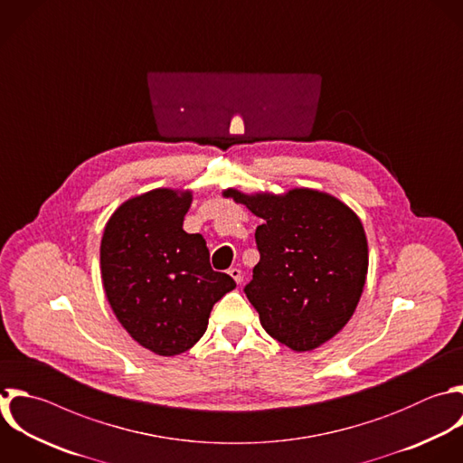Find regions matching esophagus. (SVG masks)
<instances>
[{"mask_svg": "<svg viewBox=\"0 0 463 463\" xmlns=\"http://www.w3.org/2000/svg\"><path fill=\"white\" fill-rule=\"evenodd\" d=\"M228 273L232 275V279H233L237 284H241V280H242V271H241L239 268H230Z\"/></svg>", "mask_w": 463, "mask_h": 463, "instance_id": "34e87169", "label": "esophagus"}]
</instances>
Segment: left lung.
I'll return each instance as SVG.
<instances>
[{"label":"left lung","instance_id":"8db88e82","mask_svg":"<svg viewBox=\"0 0 463 463\" xmlns=\"http://www.w3.org/2000/svg\"><path fill=\"white\" fill-rule=\"evenodd\" d=\"M262 219L260 260L244 293L260 324L293 351H311L353 317L367 275V239L356 213L324 192H224Z\"/></svg>","mask_w":463,"mask_h":463}]
</instances>
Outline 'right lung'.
<instances>
[{
	"label": "right lung",
	"instance_id": "add662e5",
	"mask_svg": "<svg viewBox=\"0 0 463 463\" xmlns=\"http://www.w3.org/2000/svg\"><path fill=\"white\" fill-rule=\"evenodd\" d=\"M192 194L159 188L123 203L105 226L101 277L128 335L161 356L188 351L235 280L210 266L206 241L186 233Z\"/></svg>",
	"mask_w": 463,
	"mask_h": 463
}]
</instances>
